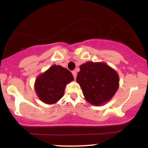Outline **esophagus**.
<instances>
[{
	"label": "esophagus",
	"instance_id": "obj_1",
	"mask_svg": "<svg viewBox=\"0 0 148 148\" xmlns=\"http://www.w3.org/2000/svg\"><path fill=\"white\" fill-rule=\"evenodd\" d=\"M72 74H73V76H74V79H75L76 78V75H77V73H76V71H72Z\"/></svg>",
	"mask_w": 148,
	"mask_h": 148
}]
</instances>
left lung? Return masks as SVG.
<instances>
[{
  "label": "left lung",
  "mask_w": 148,
  "mask_h": 148,
  "mask_svg": "<svg viewBox=\"0 0 148 148\" xmlns=\"http://www.w3.org/2000/svg\"><path fill=\"white\" fill-rule=\"evenodd\" d=\"M76 81L89 103L99 106L109 101L118 88L117 72L103 62H87L80 66Z\"/></svg>",
  "instance_id": "left-lung-1"
}]
</instances>
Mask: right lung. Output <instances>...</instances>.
<instances>
[{
	"label": "right lung",
	"instance_id": "add662e5",
	"mask_svg": "<svg viewBox=\"0 0 148 148\" xmlns=\"http://www.w3.org/2000/svg\"><path fill=\"white\" fill-rule=\"evenodd\" d=\"M73 79L68 69L54 64L37 78L35 92L43 102L51 104L62 97L66 85Z\"/></svg>",
	"mask_w": 148,
	"mask_h": 148
}]
</instances>
